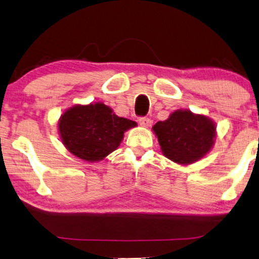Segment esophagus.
I'll return each instance as SVG.
<instances>
[{"label":"esophagus","mask_w":259,"mask_h":259,"mask_svg":"<svg viewBox=\"0 0 259 259\" xmlns=\"http://www.w3.org/2000/svg\"><path fill=\"white\" fill-rule=\"evenodd\" d=\"M139 123L143 127H148V126H151L152 121H151V119H148V118H139Z\"/></svg>","instance_id":"34e87169"}]
</instances>
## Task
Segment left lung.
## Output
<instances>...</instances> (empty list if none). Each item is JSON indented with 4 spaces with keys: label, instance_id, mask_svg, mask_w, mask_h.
<instances>
[{
    "label": "left lung",
    "instance_id": "obj_1",
    "mask_svg": "<svg viewBox=\"0 0 259 259\" xmlns=\"http://www.w3.org/2000/svg\"><path fill=\"white\" fill-rule=\"evenodd\" d=\"M152 130L162 154L179 165H190L204 158L213 147L217 133L213 120L190 109H177Z\"/></svg>",
    "mask_w": 259,
    "mask_h": 259
}]
</instances>
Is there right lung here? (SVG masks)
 <instances>
[{
    "label": "right lung",
    "mask_w": 259,
    "mask_h": 259,
    "mask_svg": "<svg viewBox=\"0 0 259 259\" xmlns=\"http://www.w3.org/2000/svg\"><path fill=\"white\" fill-rule=\"evenodd\" d=\"M137 122L120 118L102 102L74 105L60 116L58 127L62 144L84 161L104 160L120 146L123 133Z\"/></svg>",
    "instance_id": "right-lung-1"
}]
</instances>
